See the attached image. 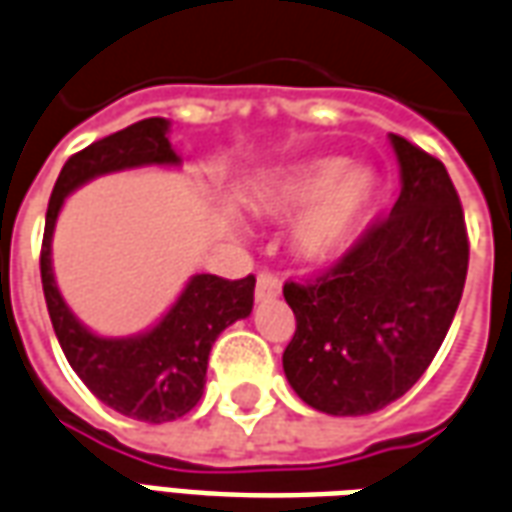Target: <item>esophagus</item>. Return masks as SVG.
<instances>
[{"label": "esophagus", "mask_w": 512, "mask_h": 512, "mask_svg": "<svg viewBox=\"0 0 512 512\" xmlns=\"http://www.w3.org/2000/svg\"><path fill=\"white\" fill-rule=\"evenodd\" d=\"M282 293V282L277 274L271 271H260L257 274V285H255V299L257 302H268V299H277Z\"/></svg>", "instance_id": "esophagus-1"}]
</instances>
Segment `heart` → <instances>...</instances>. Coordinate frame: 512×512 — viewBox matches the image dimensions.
Instances as JSON below:
<instances>
[{"label":"heart","instance_id":"obj_1","mask_svg":"<svg viewBox=\"0 0 512 512\" xmlns=\"http://www.w3.org/2000/svg\"><path fill=\"white\" fill-rule=\"evenodd\" d=\"M377 199V177L366 166L343 157H313L288 169L271 171L249 194L260 216L291 219V244L307 266H330L346 255L360 224Z\"/></svg>","mask_w":512,"mask_h":512}]
</instances>
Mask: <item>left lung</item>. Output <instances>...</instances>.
<instances>
[{"mask_svg": "<svg viewBox=\"0 0 512 512\" xmlns=\"http://www.w3.org/2000/svg\"><path fill=\"white\" fill-rule=\"evenodd\" d=\"M402 191L393 210L307 285L285 282L296 332L282 368L305 405L368 416L427 371L463 296V207L438 157L391 135Z\"/></svg>", "mask_w": 512, "mask_h": 512, "instance_id": "obj_1", "label": "left lung"}]
</instances>
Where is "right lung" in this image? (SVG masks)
I'll list each match as a JSON object with an SVG mask.
<instances>
[{
    "label": "right lung",
    "mask_w": 512,
    "mask_h": 512,
    "mask_svg": "<svg viewBox=\"0 0 512 512\" xmlns=\"http://www.w3.org/2000/svg\"><path fill=\"white\" fill-rule=\"evenodd\" d=\"M141 166H180L166 119L135 121L66 160L46 207L41 282L60 349L88 391L121 416L163 424L185 416L202 399L210 349L230 324L252 313L255 277L224 280L216 274H194L169 313L146 332L105 338L88 330L71 313L55 282L52 235L57 216L66 196L85 182Z\"/></svg>",
    "instance_id": "1"
}]
</instances>
